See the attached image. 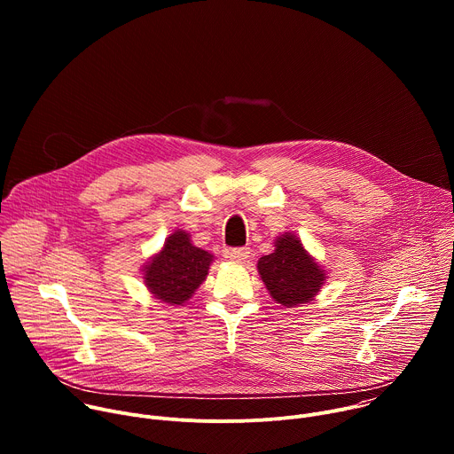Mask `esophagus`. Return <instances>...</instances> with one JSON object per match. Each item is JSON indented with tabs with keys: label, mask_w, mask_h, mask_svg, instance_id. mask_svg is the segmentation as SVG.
<instances>
[{
	"label": "esophagus",
	"mask_w": 454,
	"mask_h": 454,
	"mask_svg": "<svg viewBox=\"0 0 454 454\" xmlns=\"http://www.w3.org/2000/svg\"><path fill=\"white\" fill-rule=\"evenodd\" d=\"M247 256H249V247H231L226 251V258H230L231 262H237V264L244 262Z\"/></svg>",
	"instance_id": "34e87169"
}]
</instances>
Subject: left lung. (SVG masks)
I'll return each instance as SVG.
<instances>
[{
    "mask_svg": "<svg viewBox=\"0 0 454 454\" xmlns=\"http://www.w3.org/2000/svg\"><path fill=\"white\" fill-rule=\"evenodd\" d=\"M256 270L273 300L284 307L312 301L327 278L293 233L278 237L275 251L261 256Z\"/></svg>",
    "mask_w": 454,
    "mask_h": 454,
    "instance_id": "left-lung-1",
    "label": "left lung"
}]
</instances>
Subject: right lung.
<instances>
[{"label": "right lung", "mask_w": 454, "mask_h": 454, "mask_svg": "<svg viewBox=\"0 0 454 454\" xmlns=\"http://www.w3.org/2000/svg\"><path fill=\"white\" fill-rule=\"evenodd\" d=\"M212 261V253L196 247L186 231L177 230L144 268V282L156 300L181 305L203 284Z\"/></svg>", "instance_id": "1"}]
</instances>
